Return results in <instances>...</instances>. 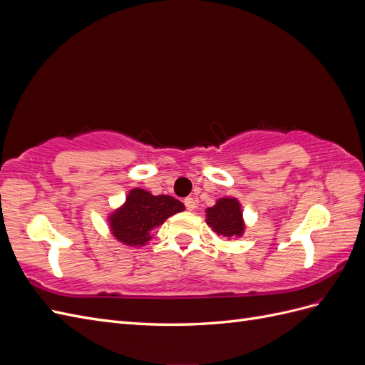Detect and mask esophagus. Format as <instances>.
Masks as SVG:
<instances>
[{
  "instance_id": "1",
  "label": "esophagus",
  "mask_w": 365,
  "mask_h": 365,
  "mask_svg": "<svg viewBox=\"0 0 365 365\" xmlns=\"http://www.w3.org/2000/svg\"><path fill=\"white\" fill-rule=\"evenodd\" d=\"M184 205H185V208L189 210V212H192V210H195L196 208V201L193 200V197H185L184 200Z\"/></svg>"
}]
</instances>
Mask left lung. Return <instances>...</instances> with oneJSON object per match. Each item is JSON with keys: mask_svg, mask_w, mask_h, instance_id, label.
I'll return each instance as SVG.
<instances>
[{"mask_svg": "<svg viewBox=\"0 0 365 365\" xmlns=\"http://www.w3.org/2000/svg\"><path fill=\"white\" fill-rule=\"evenodd\" d=\"M205 222L215 233L225 237H240L245 231L242 207L236 197H220L213 207L205 210Z\"/></svg>", "mask_w": 365, "mask_h": 365, "instance_id": "8db88e82", "label": "left lung"}]
</instances>
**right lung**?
<instances>
[{"label": "right lung", "instance_id": "right-lung-1", "mask_svg": "<svg viewBox=\"0 0 365 365\" xmlns=\"http://www.w3.org/2000/svg\"><path fill=\"white\" fill-rule=\"evenodd\" d=\"M184 204L173 196L152 195L143 189H132L125 204L109 215L113 236L128 247H143L152 239L150 231L164 220L184 212Z\"/></svg>", "mask_w": 365, "mask_h": 365}]
</instances>
